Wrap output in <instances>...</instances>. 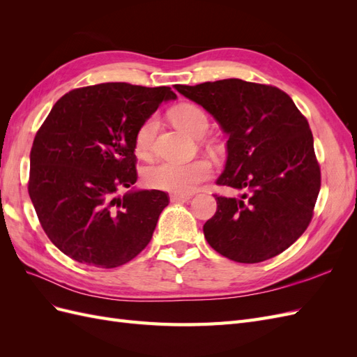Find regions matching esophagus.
<instances>
[{
  "instance_id": "34e87169",
  "label": "esophagus",
  "mask_w": 357,
  "mask_h": 357,
  "mask_svg": "<svg viewBox=\"0 0 357 357\" xmlns=\"http://www.w3.org/2000/svg\"><path fill=\"white\" fill-rule=\"evenodd\" d=\"M189 199H190V195H177V193L171 195L172 202H185V201H189Z\"/></svg>"
}]
</instances>
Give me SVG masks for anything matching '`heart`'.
Segmentation results:
<instances>
[{"label":"heart","mask_w":357,"mask_h":357,"mask_svg":"<svg viewBox=\"0 0 357 357\" xmlns=\"http://www.w3.org/2000/svg\"><path fill=\"white\" fill-rule=\"evenodd\" d=\"M172 121L186 134L201 138L208 131V117L202 109L193 104H181L172 112ZM158 129V117L149 116L138 126L134 137V149L137 156L149 159L153 153V142ZM213 174V167L207 159H195L190 162L165 160L150 167L144 172V183L152 189L167 190L177 195H189L201 183Z\"/></svg>","instance_id":"b5f03b06"}]
</instances>
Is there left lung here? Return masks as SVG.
I'll return each instance as SVG.
<instances>
[{
	"label": "left lung",
	"instance_id": "8db88e82",
	"mask_svg": "<svg viewBox=\"0 0 357 357\" xmlns=\"http://www.w3.org/2000/svg\"><path fill=\"white\" fill-rule=\"evenodd\" d=\"M202 105L229 139L219 186L241 198L214 195L218 210L204 225L215 252L240 264L271 259L305 232L320 190V165L305 116L271 84L240 79L176 84Z\"/></svg>",
	"mask_w": 357,
	"mask_h": 357
}]
</instances>
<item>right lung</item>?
<instances>
[{
  "label": "right lung",
  "instance_id": "right-lung-1",
  "mask_svg": "<svg viewBox=\"0 0 357 357\" xmlns=\"http://www.w3.org/2000/svg\"><path fill=\"white\" fill-rule=\"evenodd\" d=\"M168 86L101 83L56 101L31 147L29 198L41 228L80 264L116 268L142 253L168 202L162 190H131L138 178L134 137Z\"/></svg>",
  "mask_w": 357,
  "mask_h": 357
}]
</instances>
